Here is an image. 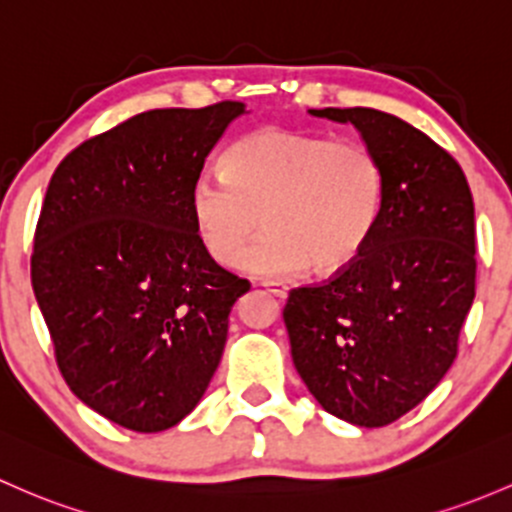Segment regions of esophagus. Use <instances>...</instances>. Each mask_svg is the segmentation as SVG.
<instances>
[{
    "mask_svg": "<svg viewBox=\"0 0 512 512\" xmlns=\"http://www.w3.org/2000/svg\"><path fill=\"white\" fill-rule=\"evenodd\" d=\"M262 287H265L270 294H274L277 299H287L289 294V287L284 282H270V279H267V282H262Z\"/></svg>",
    "mask_w": 512,
    "mask_h": 512,
    "instance_id": "esophagus-1",
    "label": "esophagus"
}]
</instances>
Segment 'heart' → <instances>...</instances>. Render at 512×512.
<instances>
[{
	"label": "heart",
	"instance_id": "1",
	"mask_svg": "<svg viewBox=\"0 0 512 512\" xmlns=\"http://www.w3.org/2000/svg\"><path fill=\"white\" fill-rule=\"evenodd\" d=\"M385 169L360 139L262 129L225 149L220 171H201L188 191L193 233L213 262L260 277L346 270L375 233Z\"/></svg>",
	"mask_w": 512,
	"mask_h": 512
}]
</instances>
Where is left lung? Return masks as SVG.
<instances>
[{
    "mask_svg": "<svg viewBox=\"0 0 512 512\" xmlns=\"http://www.w3.org/2000/svg\"><path fill=\"white\" fill-rule=\"evenodd\" d=\"M309 112L358 129L385 169V198L346 270L289 292L294 368L333 417L385 427L439 385L459 351L476 297L471 188L456 159L400 117L373 107Z\"/></svg>",
    "mask_w": 512,
    "mask_h": 512,
    "instance_id": "obj_1",
    "label": "left lung"
}]
</instances>
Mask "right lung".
<instances>
[{
    "label": "right lung",
    "mask_w": 512,
    "mask_h": 512,
    "mask_svg": "<svg viewBox=\"0 0 512 512\" xmlns=\"http://www.w3.org/2000/svg\"><path fill=\"white\" fill-rule=\"evenodd\" d=\"M242 102L149 110L75 147L51 176L31 284L80 402L164 432L201 402L250 289L193 233L188 191Z\"/></svg>",
    "instance_id": "obj_1"
}]
</instances>
